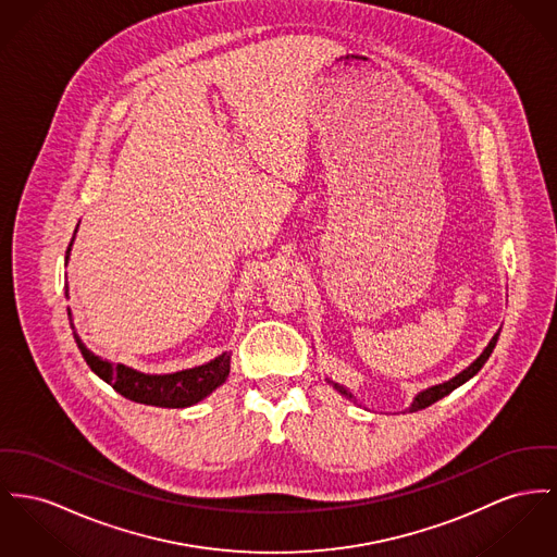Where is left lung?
I'll return each instance as SVG.
<instances>
[{"instance_id": "left-lung-1", "label": "left lung", "mask_w": 557, "mask_h": 557, "mask_svg": "<svg viewBox=\"0 0 557 557\" xmlns=\"http://www.w3.org/2000/svg\"><path fill=\"white\" fill-rule=\"evenodd\" d=\"M498 334H500V332H498ZM498 334L492 337V342L487 344V348H485L482 355H480V359H478V361H473L467 370L460 371L456 377L447 380L444 384H437V386H431V388L422 391V393L413 399V404H411L409 411H418V409H424L429 408V406H433L435 401H440V399H444L445 395H449L454 388H458L460 384H465L469 377H473L478 371L482 370L483 363L487 361V357L492 355V350H494V346H496V339H498ZM335 388H337L339 393H344L346 397H350V393H348L344 386H337V384H335Z\"/></svg>"}]
</instances>
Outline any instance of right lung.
I'll use <instances>...</instances> for the list:
<instances>
[{
  "instance_id": "add662e5",
  "label": "right lung",
  "mask_w": 557,
  "mask_h": 557,
  "mask_svg": "<svg viewBox=\"0 0 557 557\" xmlns=\"http://www.w3.org/2000/svg\"><path fill=\"white\" fill-rule=\"evenodd\" d=\"M70 249H72V243L67 247V260H70ZM75 342L90 370L95 371L101 380H106L115 393L144 406H156V408L194 406L207 395H211L218 386H222L230 373V352H223L211 363L194 370L177 371L166 375H148L120 363H108L101 357L92 355L79 342V337H75Z\"/></svg>"
}]
</instances>
